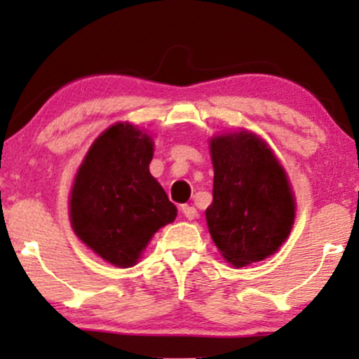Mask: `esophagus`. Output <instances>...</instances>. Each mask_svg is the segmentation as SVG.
<instances>
[{"instance_id":"esophagus-1","label":"esophagus","mask_w":359,"mask_h":359,"mask_svg":"<svg viewBox=\"0 0 359 359\" xmlns=\"http://www.w3.org/2000/svg\"><path fill=\"white\" fill-rule=\"evenodd\" d=\"M182 212L187 219H194V217L197 216V209L194 208V205H187V204L182 205Z\"/></svg>"}]
</instances>
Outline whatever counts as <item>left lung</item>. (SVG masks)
Returning <instances> with one entry per match:
<instances>
[{"instance_id":"8db88e82","label":"left lung","mask_w":359,"mask_h":359,"mask_svg":"<svg viewBox=\"0 0 359 359\" xmlns=\"http://www.w3.org/2000/svg\"><path fill=\"white\" fill-rule=\"evenodd\" d=\"M212 203L209 233L226 262L246 266L273 255L290 234L295 199L269 145L241 130L211 140Z\"/></svg>"}]
</instances>
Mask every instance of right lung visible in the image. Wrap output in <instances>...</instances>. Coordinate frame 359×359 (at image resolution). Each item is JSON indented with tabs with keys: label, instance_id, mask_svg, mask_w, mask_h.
I'll return each mask as SVG.
<instances>
[{
	"label": "right lung",
	"instance_id": "1",
	"mask_svg": "<svg viewBox=\"0 0 359 359\" xmlns=\"http://www.w3.org/2000/svg\"><path fill=\"white\" fill-rule=\"evenodd\" d=\"M151 156L150 135L116 123L90 145L74 179L69 203L74 233L114 266H133L151 236L177 216L148 170Z\"/></svg>",
	"mask_w": 359,
	"mask_h": 359
}]
</instances>
